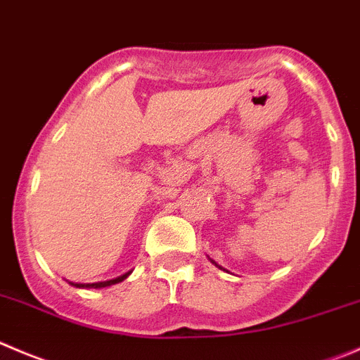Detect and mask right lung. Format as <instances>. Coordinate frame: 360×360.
Listing matches in <instances>:
<instances>
[{
    "mask_svg": "<svg viewBox=\"0 0 360 360\" xmlns=\"http://www.w3.org/2000/svg\"><path fill=\"white\" fill-rule=\"evenodd\" d=\"M130 276V273L123 274V276L116 278V280H110V281H100V283H87V285H79V283H72L73 287H87V288H103V287H110V285H116V283H121L123 280H127V278Z\"/></svg>",
    "mask_w": 360,
    "mask_h": 360,
    "instance_id": "1",
    "label": "right lung"
}]
</instances>
